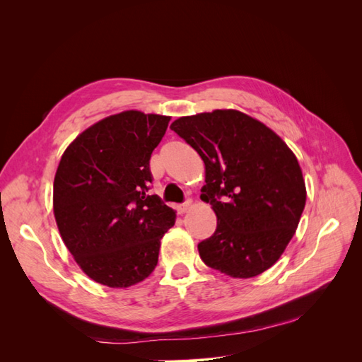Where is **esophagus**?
<instances>
[{"label":"esophagus","instance_id":"esophagus-1","mask_svg":"<svg viewBox=\"0 0 362 362\" xmlns=\"http://www.w3.org/2000/svg\"><path fill=\"white\" fill-rule=\"evenodd\" d=\"M190 206H192V201H187V202H184V204H181V205L178 206V213H180V214H184V213H187V211L190 210Z\"/></svg>","mask_w":362,"mask_h":362}]
</instances>
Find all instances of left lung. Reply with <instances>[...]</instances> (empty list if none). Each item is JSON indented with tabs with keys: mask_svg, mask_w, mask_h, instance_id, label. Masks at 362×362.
<instances>
[{
	"mask_svg": "<svg viewBox=\"0 0 362 362\" xmlns=\"http://www.w3.org/2000/svg\"><path fill=\"white\" fill-rule=\"evenodd\" d=\"M170 128L205 164L201 199L217 217L198 245L208 267L254 278L281 258L306 202L299 161L275 131L233 108L182 116Z\"/></svg>",
	"mask_w": 362,
	"mask_h": 362,
	"instance_id": "left-lung-1",
	"label": "left lung"
}]
</instances>
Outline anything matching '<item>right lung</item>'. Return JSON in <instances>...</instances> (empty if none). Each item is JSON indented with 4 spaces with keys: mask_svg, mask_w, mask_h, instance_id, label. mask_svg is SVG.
Instances as JSON below:
<instances>
[{
    "mask_svg": "<svg viewBox=\"0 0 362 362\" xmlns=\"http://www.w3.org/2000/svg\"><path fill=\"white\" fill-rule=\"evenodd\" d=\"M170 116L127 110L93 124L63 152L52 208L63 243L87 276L112 288L146 279L177 214L148 194L149 158Z\"/></svg>",
    "mask_w": 362,
    "mask_h": 362,
    "instance_id": "1",
    "label": "right lung"
}]
</instances>
